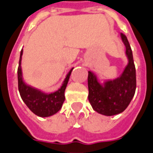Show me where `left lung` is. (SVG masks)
Returning <instances> with one entry per match:
<instances>
[{
  "instance_id": "8db88e82",
  "label": "left lung",
  "mask_w": 153,
  "mask_h": 153,
  "mask_svg": "<svg viewBox=\"0 0 153 153\" xmlns=\"http://www.w3.org/2000/svg\"><path fill=\"white\" fill-rule=\"evenodd\" d=\"M126 47L128 63L120 77L100 84L96 76L88 71V100L94 110L99 114L111 116L122 113L128 106L136 91V69L133 53L127 37L121 33Z\"/></svg>"
}]
</instances>
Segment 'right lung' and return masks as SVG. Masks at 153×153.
Listing matches in <instances>:
<instances>
[{
  "mask_svg": "<svg viewBox=\"0 0 153 153\" xmlns=\"http://www.w3.org/2000/svg\"><path fill=\"white\" fill-rule=\"evenodd\" d=\"M23 49L20 52L19 67H18V88L19 94L23 101L25 103L28 108L40 117H48L56 114L61 109L62 104L65 100V89L68 85V80L71 76V68L67 75L64 82L62 85L61 88L57 91L46 94L38 89H35L26 85L22 77V70H21V57H22Z\"/></svg>",
  "mask_w": 153,
  "mask_h": 153,
  "instance_id": "right-lung-1",
  "label": "right lung"
}]
</instances>
